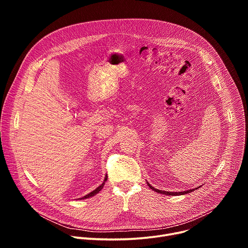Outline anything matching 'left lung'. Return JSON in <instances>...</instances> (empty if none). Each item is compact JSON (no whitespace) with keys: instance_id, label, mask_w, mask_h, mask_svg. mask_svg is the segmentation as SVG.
I'll return each instance as SVG.
<instances>
[{"instance_id":"8db88e82","label":"left lung","mask_w":248,"mask_h":248,"mask_svg":"<svg viewBox=\"0 0 248 248\" xmlns=\"http://www.w3.org/2000/svg\"><path fill=\"white\" fill-rule=\"evenodd\" d=\"M147 185H148V186L151 188V189H153L154 191H156V192H158V193H162V194H166V195H171V196H173V195H184V194H186V193H189V192H191V191H193L194 189H189V190H186V191H181V192H169V191H164V190H160V189H157V188H155V187H153L150 184H148L147 183ZM197 188H199V187H197ZM196 188V189H197Z\"/></svg>"}]
</instances>
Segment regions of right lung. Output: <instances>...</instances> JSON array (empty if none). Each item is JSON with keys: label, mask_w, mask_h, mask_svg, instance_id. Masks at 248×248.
<instances>
[{"label": "right lung", "mask_w": 248, "mask_h": 248, "mask_svg": "<svg viewBox=\"0 0 248 248\" xmlns=\"http://www.w3.org/2000/svg\"><path fill=\"white\" fill-rule=\"evenodd\" d=\"M108 180V175H106L105 176V180H104V183L100 186H98L95 190H93L92 192H90V193H88L87 195H85V196H83V197H81L80 199H85V198H89V197H92V196H94L95 194H97L102 188H103V186H104V185H105V183H106V181H107Z\"/></svg>", "instance_id": "right-lung-1"}]
</instances>
